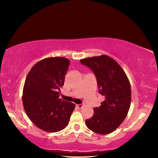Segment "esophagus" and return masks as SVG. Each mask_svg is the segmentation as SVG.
<instances>
[{
    "mask_svg": "<svg viewBox=\"0 0 158 158\" xmlns=\"http://www.w3.org/2000/svg\"><path fill=\"white\" fill-rule=\"evenodd\" d=\"M77 107L78 108H79V109H81V108H82V107H83V105L82 104H78V105H77Z\"/></svg>",
    "mask_w": 158,
    "mask_h": 158,
    "instance_id": "34e87169",
    "label": "esophagus"
}]
</instances>
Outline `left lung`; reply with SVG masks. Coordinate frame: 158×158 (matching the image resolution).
I'll return each instance as SVG.
<instances>
[{"label": "left lung", "mask_w": 158, "mask_h": 158, "mask_svg": "<svg viewBox=\"0 0 158 158\" xmlns=\"http://www.w3.org/2000/svg\"><path fill=\"white\" fill-rule=\"evenodd\" d=\"M80 63L94 72L99 93L105 97L101 106L94 108V115L85 120V125L94 132L111 133L125 120L130 108V82L121 66L107 55L83 59Z\"/></svg>", "instance_id": "1"}]
</instances>
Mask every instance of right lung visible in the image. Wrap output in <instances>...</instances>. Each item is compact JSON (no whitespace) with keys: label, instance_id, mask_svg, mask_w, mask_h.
I'll use <instances>...</instances> for the list:
<instances>
[{"label":"right lung","instance_id":"1","mask_svg":"<svg viewBox=\"0 0 158 158\" xmlns=\"http://www.w3.org/2000/svg\"><path fill=\"white\" fill-rule=\"evenodd\" d=\"M69 65L64 57H49L33 66L26 78L23 108L31 122L44 131L63 130L74 110V103L59 98Z\"/></svg>","mask_w":158,"mask_h":158}]
</instances>
